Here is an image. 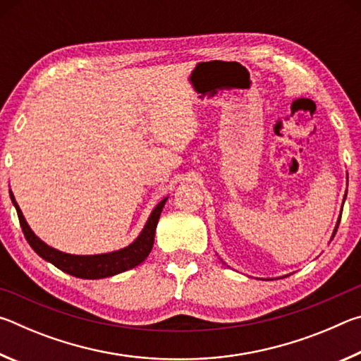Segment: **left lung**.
I'll list each match as a JSON object with an SVG mask.
<instances>
[{"label": "left lung", "instance_id": "obj_1", "mask_svg": "<svg viewBox=\"0 0 361 361\" xmlns=\"http://www.w3.org/2000/svg\"><path fill=\"white\" fill-rule=\"evenodd\" d=\"M345 195H347V192H345ZM345 195H344V200H345ZM342 205H344V204H342ZM341 215H342V213H341ZM341 215H339L338 223H336V228H334V232H333V237H334V234H336V231H338V226H339V223H341ZM333 237H331V239H333Z\"/></svg>", "mask_w": 361, "mask_h": 361}]
</instances>
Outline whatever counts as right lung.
Segmentation results:
<instances>
[{
	"label": "right lung",
	"instance_id": "add662e5",
	"mask_svg": "<svg viewBox=\"0 0 361 361\" xmlns=\"http://www.w3.org/2000/svg\"><path fill=\"white\" fill-rule=\"evenodd\" d=\"M9 194H11L12 204H14L17 210V215H19L23 235H25L30 247H32L42 259L52 262V264L59 267L60 271L70 274L73 277L90 279V280L113 277L116 274L126 272L129 271V269L137 267L138 264H142L146 258H148V255L152 250V245H154L156 226L159 221V216H161L164 205H166L169 199V197H164L161 202L154 207V210L151 212V215L148 218V221H146L143 231L140 232V235L130 243V245H127L121 250H116V252H111V253L70 255V253H63L60 252V250L49 247L47 243L42 242L28 226L27 219L20 210V207L16 202L14 194H12V191H9Z\"/></svg>",
	"mask_w": 361,
	"mask_h": 361
}]
</instances>
